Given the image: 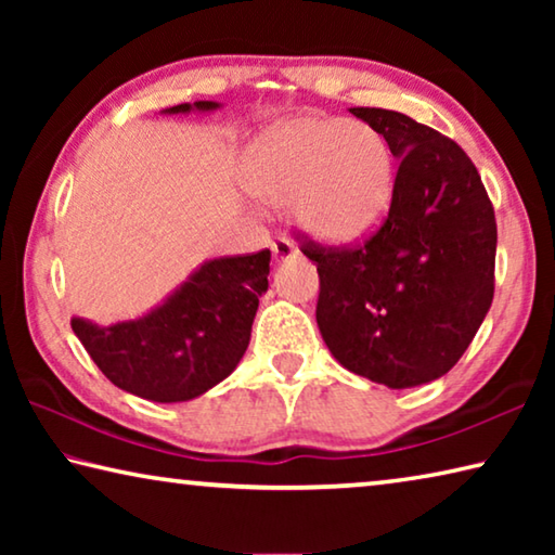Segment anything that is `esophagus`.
I'll return each mask as SVG.
<instances>
[{
  "label": "esophagus",
  "mask_w": 555,
  "mask_h": 555,
  "mask_svg": "<svg viewBox=\"0 0 555 555\" xmlns=\"http://www.w3.org/2000/svg\"><path fill=\"white\" fill-rule=\"evenodd\" d=\"M271 255H274L276 261H284V259H291L296 255V247L294 242L286 240V237H276L274 242H271Z\"/></svg>",
  "instance_id": "esophagus-1"
}]
</instances>
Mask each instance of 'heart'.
Returning <instances> with one entry per match:
<instances>
[{"label":"heart","instance_id":"1","mask_svg":"<svg viewBox=\"0 0 555 555\" xmlns=\"http://www.w3.org/2000/svg\"><path fill=\"white\" fill-rule=\"evenodd\" d=\"M257 198L291 205L300 228L327 244L367 237L389 208L393 156L367 121L298 115L264 131L242 164Z\"/></svg>","mask_w":555,"mask_h":555}]
</instances>
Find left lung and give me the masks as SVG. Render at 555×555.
I'll return each instance as SVG.
<instances>
[{
	"label": "left lung",
	"instance_id": "left-lung-1",
	"mask_svg": "<svg viewBox=\"0 0 555 555\" xmlns=\"http://www.w3.org/2000/svg\"><path fill=\"white\" fill-rule=\"evenodd\" d=\"M389 142L399 171L377 232L354 247L304 237L321 276L315 321L337 362L389 389L443 377L494 296L496 222L475 164L401 112L352 107Z\"/></svg>",
	"mask_w": 555,
	"mask_h": 555
}]
</instances>
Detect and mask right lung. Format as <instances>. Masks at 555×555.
I'll return each instance as SVG.
<instances>
[{"label": "right lung", "mask_w": 555, "mask_h": 555, "mask_svg": "<svg viewBox=\"0 0 555 555\" xmlns=\"http://www.w3.org/2000/svg\"><path fill=\"white\" fill-rule=\"evenodd\" d=\"M215 107L201 100L166 112ZM269 249L210 259L144 318L107 327L73 318V333L115 387L158 403L191 401L240 364L269 288Z\"/></svg>", "instance_id": "add662e5"}]
</instances>
